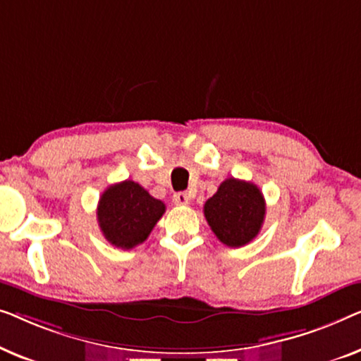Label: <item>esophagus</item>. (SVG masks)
I'll use <instances>...</instances> for the list:
<instances>
[{"label": "esophagus", "mask_w": 361, "mask_h": 361, "mask_svg": "<svg viewBox=\"0 0 361 361\" xmlns=\"http://www.w3.org/2000/svg\"><path fill=\"white\" fill-rule=\"evenodd\" d=\"M173 202H175V204H178V206H186L188 202H190V195H188V192H185V191L175 192Z\"/></svg>", "instance_id": "esophagus-1"}]
</instances>
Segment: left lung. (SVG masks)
Returning a JSON list of instances; mask_svg holds the SVG:
<instances>
[{
    "instance_id": "1",
    "label": "left lung",
    "mask_w": 361,
    "mask_h": 361,
    "mask_svg": "<svg viewBox=\"0 0 361 361\" xmlns=\"http://www.w3.org/2000/svg\"><path fill=\"white\" fill-rule=\"evenodd\" d=\"M265 197L250 181L227 178L204 204V217L211 231L227 247L252 242L265 221Z\"/></svg>"
}]
</instances>
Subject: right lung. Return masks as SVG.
Here are the masks:
<instances>
[{
	"label": "right lung",
	"mask_w": 361,
	"mask_h": 361,
	"mask_svg": "<svg viewBox=\"0 0 361 361\" xmlns=\"http://www.w3.org/2000/svg\"><path fill=\"white\" fill-rule=\"evenodd\" d=\"M164 212V202L150 196L139 183L126 180L101 195L96 214L106 240L129 250L147 240Z\"/></svg>",
	"instance_id": "1"
}]
</instances>
